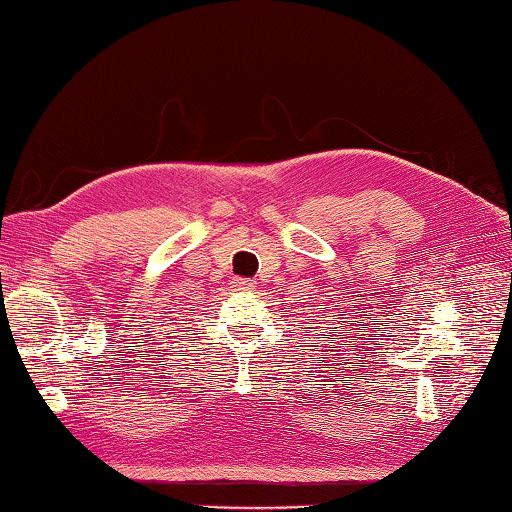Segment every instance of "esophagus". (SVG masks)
<instances>
[{"label": "esophagus", "mask_w": 512, "mask_h": 512, "mask_svg": "<svg viewBox=\"0 0 512 512\" xmlns=\"http://www.w3.org/2000/svg\"><path fill=\"white\" fill-rule=\"evenodd\" d=\"M236 288H238V290H254L256 283L249 281V279H238V281H236Z\"/></svg>", "instance_id": "1"}]
</instances>
